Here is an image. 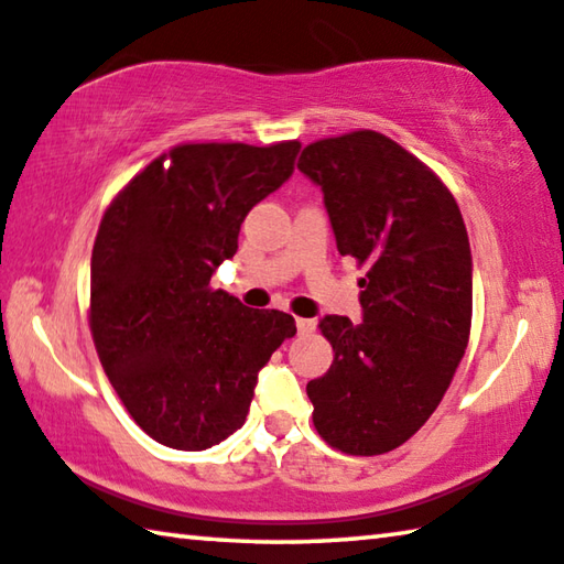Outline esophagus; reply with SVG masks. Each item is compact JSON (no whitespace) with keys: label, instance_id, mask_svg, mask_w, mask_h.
<instances>
[{"label":"esophagus","instance_id":"34e87169","mask_svg":"<svg viewBox=\"0 0 564 564\" xmlns=\"http://www.w3.org/2000/svg\"><path fill=\"white\" fill-rule=\"evenodd\" d=\"M295 328H299V333H313V330H316V321H313V318H295Z\"/></svg>","mask_w":564,"mask_h":564}]
</instances>
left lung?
Returning <instances> with one entry per match:
<instances>
[{"label": "left lung", "mask_w": 564, "mask_h": 564, "mask_svg": "<svg viewBox=\"0 0 564 564\" xmlns=\"http://www.w3.org/2000/svg\"><path fill=\"white\" fill-rule=\"evenodd\" d=\"M299 169L323 191L340 256L366 265L362 321H321L336 356L305 386L313 425L340 453L395 451L441 405L470 338L460 208L423 161L370 129L313 141Z\"/></svg>", "instance_id": "obj_1"}]
</instances>
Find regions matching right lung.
Returning a JSON list of instances; mask_svg holds the SVG:
<instances>
[{"label":"right lung","mask_w":564,"mask_h":564,"mask_svg":"<svg viewBox=\"0 0 564 564\" xmlns=\"http://www.w3.org/2000/svg\"><path fill=\"white\" fill-rule=\"evenodd\" d=\"M299 141L178 144L104 212L89 326L104 373L156 443L206 451L243 425L259 370L295 321L253 311L212 275L251 208L293 174Z\"/></svg>","instance_id":"obj_1"}]
</instances>
